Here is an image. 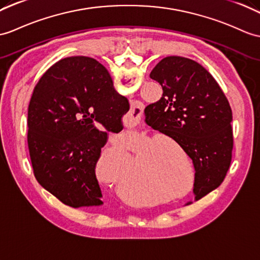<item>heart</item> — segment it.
Segmentation results:
<instances>
[{"mask_svg":"<svg viewBox=\"0 0 260 260\" xmlns=\"http://www.w3.org/2000/svg\"><path fill=\"white\" fill-rule=\"evenodd\" d=\"M159 141H166L167 143L172 144V140L167 137H161ZM156 143L148 144L142 150L144 159L141 162L140 172L143 178L148 185L154 187H160L162 185L171 186L174 188H178L183 183V177L180 176L179 172L176 170V166H174V162L165 156L158 155L154 152ZM125 154L120 153L118 155V164L113 162L112 168H115L117 165L122 166V160L125 159ZM140 164V161H138Z\"/></svg>","mask_w":260,"mask_h":260,"instance_id":"1","label":"heart"}]
</instances>
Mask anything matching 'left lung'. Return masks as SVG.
Here are the masks:
<instances>
[{"mask_svg":"<svg viewBox=\"0 0 260 260\" xmlns=\"http://www.w3.org/2000/svg\"><path fill=\"white\" fill-rule=\"evenodd\" d=\"M149 76L160 84L162 95L145 108V122L191 158L198 201L222 183L231 166L232 108L214 77L192 59L167 56Z\"/></svg>","mask_w":260,"mask_h":260,"instance_id":"left-lung-1","label":"left lung"}]
</instances>
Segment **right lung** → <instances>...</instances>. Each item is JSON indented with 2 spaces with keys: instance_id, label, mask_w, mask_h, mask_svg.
<instances>
[{
  "instance_id": "right-lung-1",
  "label": "right lung",
  "mask_w": 260,
  "mask_h": 260,
  "mask_svg": "<svg viewBox=\"0 0 260 260\" xmlns=\"http://www.w3.org/2000/svg\"><path fill=\"white\" fill-rule=\"evenodd\" d=\"M128 101L94 58L71 56L51 66L34 87L27 111V144L34 176L73 208L100 206L95 168L108 132L123 129Z\"/></svg>"
}]
</instances>
